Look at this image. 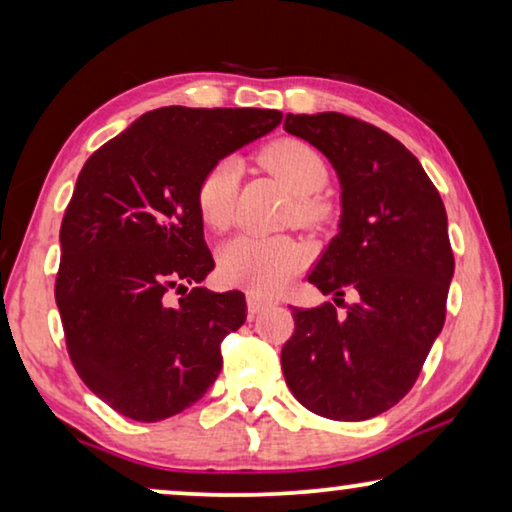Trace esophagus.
I'll list each match as a JSON object with an SVG mask.
<instances>
[{
  "label": "esophagus",
  "instance_id": "esophagus-1",
  "mask_svg": "<svg viewBox=\"0 0 512 512\" xmlns=\"http://www.w3.org/2000/svg\"><path fill=\"white\" fill-rule=\"evenodd\" d=\"M270 303L268 300H263V298H258L256 293H247V312H249V319H254V317H258V314H261L265 307H268Z\"/></svg>",
  "mask_w": 512,
  "mask_h": 512
}]
</instances>
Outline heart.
<instances>
[{"label": "heart", "instance_id": "obj_1", "mask_svg": "<svg viewBox=\"0 0 512 512\" xmlns=\"http://www.w3.org/2000/svg\"><path fill=\"white\" fill-rule=\"evenodd\" d=\"M263 165L282 179L293 195H298L296 216L303 223H314L324 216V207L307 198L326 186V163L310 144L300 139H277L261 153ZM242 165L235 158H221L202 174L195 202L202 221L209 228L223 230L235 219L237 184ZM307 261V251L300 242L286 235L242 233L223 244L219 251L221 277L230 284L272 296L284 289L298 275Z\"/></svg>", "mask_w": 512, "mask_h": 512}]
</instances>
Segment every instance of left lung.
Segmentation results:
<instances>
[{
    "instance_id": "obj_1",
    "label": "left lung",
    "mask_w": 512,
    "mask_h": 512,
    "mask_svg": "<svg viewBox=\"0 0 512 512\" xmlns=\"http://www.w3.org/2000/svg\"><path fill=\"white\" fill-rule=\"evenodd\" d=\"M284 130L319 149L340 181V221L307 282L333 302L291 307L282 349L291 394L314 415L361 422L408 394L443 331L454 256L436 186L405 146L359 118L286 114Z\"/></svg>"
}]
</instances>
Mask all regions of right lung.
<instances>
[{"instance_id":"right-lung-1","label":"right lung","mask_w":512,"mask_h":512,"mask_svg":"<svg viewBox=\"0 0 512 512\" xmlns=\"http://www.w3.org/2000/svg\"><path fill=\"white\" fill-rule=\"evenodd\" d=\"M279 123L275 109H153L83 165L55 303L76 373L121 415L174 417L219 377L221 340L247 303L242 291L187 289L214 270L195 191L216 160Z\"/></svg>"}]
</instances>
